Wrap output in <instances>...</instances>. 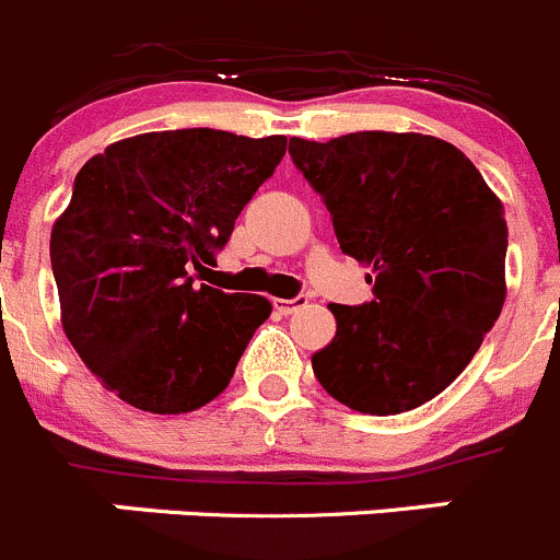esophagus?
<instances>
[{
    "mask_svg": "<svg viewBox=\"0 0 560 560\" xmlns=\"http://www.w3.org/2000/svg\"><path fill=\"white\" fill-rule=\"evenodd\" d=\"M306 304H310V298H306V295L276 298V301H273V306H276V312H279V315H292V312L304 310Z\"/></svg>",
    "mask_w": 560,
    "mask_h": 560,
    "instance_id": "1",
    "label": "esophagus"
}]
</instances>
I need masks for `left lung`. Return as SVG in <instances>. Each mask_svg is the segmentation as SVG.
I'll return each instance as SVG.
<instances>
[{
    "label": "left lung",
    "instance_id": "8db88e82",
    "mask_svg": "<svg viewBox=\"0 0 560 560\" xmlns=\"http://www.w3.org/2000/svg\"><path fill=\"white\" fill-rule=\"evenodd\" d=\"M339 248L370 265L373 301L331 304L312 357L323 389L362 415H400L462 375L505 301L503 203L453 143L415 132L290 138Z\"/></svg>",
    "mask_w": 560,
    "mask_h": 560
}]
</instances>
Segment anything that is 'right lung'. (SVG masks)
Listing matches in <instances>:
<instances>
[{
	"instance_id": "right-lung-1",
	"label": "right lung",
	"mask_w": 560,
	"mask_h": 560,
	"mask_svg": "<svg viewBox=\"0 0 560 560\" xmlns=\"http://www.w3.org/2000/svg\"><path fill=\"white\" fill-rule=\"evenodd\" d=\"M287 151L284 135L174 129L91 156L51 229L62 328L91 373L151 415H185L232 381L270 301L196 284Z\"/></svg>"
}]
</instances>
